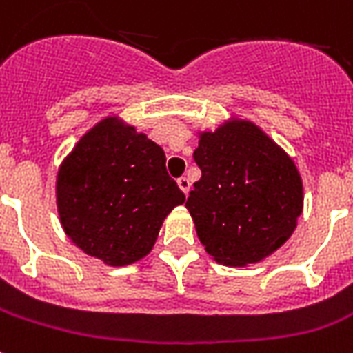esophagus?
<instances>
[{
    "label": "esophagus",
    "instance_id": "34e87169",
    "mask_svg": "<svg viewBox=\"0 0 353 353\" xmlns=\"http://www.w3.org/2000/svg\"><path fill=\"white\" fill-rule=\"evenodd\" d=\"M177 185H179V188L188 196V192H190V181H188V177H179V179H177Z\"/></svg>",
    "mask_w": 353,
    "mask_h": 353
}]
</instances>
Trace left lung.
<instances>
[{
  "label": "left lung",
  "mask_w": 353,
  "mask_h": 353,
  "mask_svg": "<svg viewBox=\"0 0 353 353\" xmlns=\"http://www.w3.org/2000/svg\"><path fill=\"white\" fill-rule=\"evenodd\" d=\"M194 161L201 179L186 199L205 250L221 265L265 259L285 245L303 210L290 157L250 121L205 132Z\"/></svg>",
  "instance_id": "8db88e82"
}]
</instances>
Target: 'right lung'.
<instances>
[{"label":"right lung","mask_w":353,"mask_h":353,"mask_svg":"<svg viewBox=\"0 0 353 353\" xmlns=\"http://www.w3.org/2000/svg\"><path fill=\"white\" fill-rule=\"evenodd\" d=\"M159 145L112 117L79 139L57 174V210L67 236L110 266L152 250L163 219L185 201Z\"/></svg>","instance_id":"add662e5"}]
</instances>
